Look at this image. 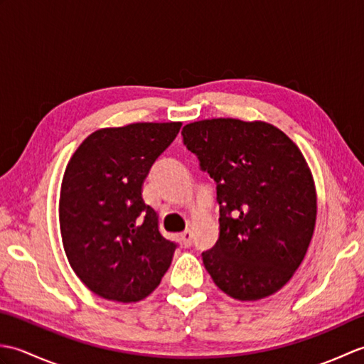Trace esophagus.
Here are the masks:
<instances>
[{"label": "esophagus", "mask_w": 364, "mask_h": 364, "mask_svg": "<svg viewBox=\"0 0 364 364\" xmlns=\"http://www.w3.org/2000/svg\"><path fill=\"white\" fill-rule=\"evenodd\" d=\"M192 237H194V235H192L191 230H186V231H183V233H181V241L186 247L192 245Z\"/></svg>", "instance_id": "obj_1"}]
</instances>
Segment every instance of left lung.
<instances>
[{"label":"left lung","instance_id":"left-lung-1","mask_svg":"<svg viewBox=\"0 0 364 364\" xmlns=\"http://www.w3.org/2000/svg\"><path fill=\"white\" fill-rule=\"evenodd\" d=\"M183 142L215 183L219 239L202 253L213 282L237 300L282 289L304 261L316 223V189L304 154L264 122L211 119Z\"/></svg>","mask_w":364,"mask_h":364}]
</instances>
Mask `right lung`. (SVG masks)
I'll use <instances>...</instances> for the list:
<instances>
[{
    "mask_svg": "<svg viewBox=\"0 0 364 364\" xmlns=\"http://www.w3.org/2000/svg\"><path fill=\"white\" fill-rule=\"evenodd\" d=\"M180 128L170 122L98 129L68 161L59 200L64 250L100 297L142 300L170 267L178 245L159 233L142 184Z\"/></svg>",
    "mask_w": 364,
    "mask_h": 364,
    "instance_id": "add662e5",
    "label": "right lung"
}]
</instances>
